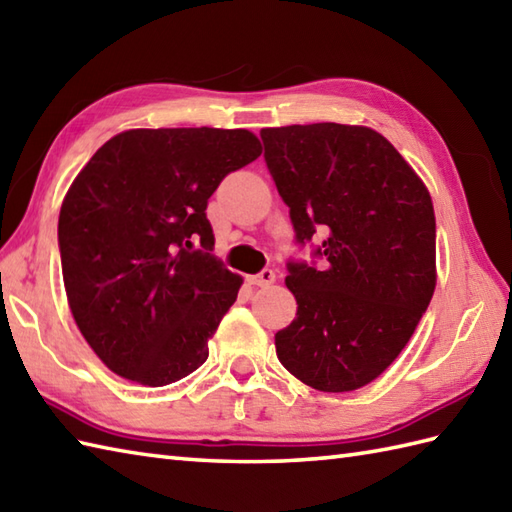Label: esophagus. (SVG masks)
<instances>
[{
    "label": "esophagus",
    "instance_id": "esophagus-1",
    "mask_svg": "<svg viewBox=\"0 0 512 512\" xmlns=\"http://www.w3.org/2000/svg\"><path fill=\"white\" fill-rule=\"evenodd\" d=\"M248 284L250 286L266 288L270 284H275V273H273V270H262V273H259V275H250L248 277Z\"/></svg>",
    "mask_w": 512,
    "mask_h": 512
}]
</instances>
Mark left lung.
Masks as SVG:
<instances>
[{"mask_svg":"<svg viewBox=\"0 0 512 512\" xmlns=\"http://www.w3.org/2000/svg\"><path fill=\"white\" fill-rule=\"evenodd\" d=\"M262 140L297 242L323 235V266L288 264L297 317L275 334L277 356L312 389H361L405 350L436 290L429 189L363 125L266 127Z\"/></svg>","mask_w":512,"mask_h":512,"instance_id":"left-lung-1","label":"left lung"}]
</instances>
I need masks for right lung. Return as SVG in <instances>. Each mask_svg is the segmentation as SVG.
<instances>
[{
    "label": "right lung",
    "mask_w": 512,
    "mask_h": 512,
    "mask_svg": "<svg viewBox=\"0 0 512 512\" xmlns=\"http://www.w3.org/2000/svg\"><path fill=\"white\" fill-rule=\"evenodd\" d=\"M259 154L248 129H127L70 184L59 213L65 295L114 374L162 387L209 358L244 279L211 255L206 202Z\"/></svg>",
    "instance_id": "add662e5"
}]
</instances>
